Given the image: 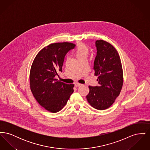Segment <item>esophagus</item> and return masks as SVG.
I'll list each match as a JSON object with an SVG mask.
<instances>
[{
    "label": "esophagus",
    "mask_w": 150,
    "mask_h": 150,
    "mask_svg": "<svg viewBox=\"0 0 150 150\" xmlns=\"http://www.w3.org/2000/svg\"><path fill=\"white\" fill-rule=\"evenodd\" d=\"M81 86V84H80V83H76L75 84V86H76V87H79V86Z\"/></svg>",
    "instance_id": "1"
}]
</instances>
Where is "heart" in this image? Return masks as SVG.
<instances>
[{
	"mask_svg": "<svg viewBox=\"0 0 150 150\" xmlns=\"http://www.w3.org/2000/svg\"><path fill=\"white\" fill-rule=\"evenodd\" d=\"M89 53V49L84 44H79L75 50V55L79 59L86 58Z\"/></svg>",
	"mask_w": 150,
	"mask_h": 150,
	"instance_id": "heart-1",
	"label": "heart"
}]
</instances>
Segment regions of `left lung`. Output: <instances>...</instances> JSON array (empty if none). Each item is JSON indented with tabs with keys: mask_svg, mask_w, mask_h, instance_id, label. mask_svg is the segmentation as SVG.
<instances>
[{
	"mask_svg": "<svg viewBox=\"0 0 150 150\" xmlns=\"http://www.w3.org/2000/svg\"><path fill=\"white\" fill-rule=\"evenodd\" d=\"M96 46L97 51L93 69L99 86H89V92L86 97L92 107L103 110L110 107L120 94L123 72L118 52L111 44L97 40Z\"/></svg>",
	"mask_w": 150,
	"mask_h": 150,
	"instance_id": "8db88e82",
	"label": "left lung"
}]
</instances>
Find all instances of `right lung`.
I'll return each instance as SVG.
<instances>
[{"label":"right lung","instance_id":"1","mask_svg":"<svg viewBox=\"0 0 150 150\" xmlns=\"http://www.w3.org/2000/svg\"><path fill=\"white\" fill-rule=\"evenodd\" d=\"M75 47L69 42L50 44L36 56L30 72V89L40 106L56 113L62 110L74 92V84L56 78L62 72L66 54Z\"/></svg>","mask_w":150,"mask_h":150}]
</instances>
